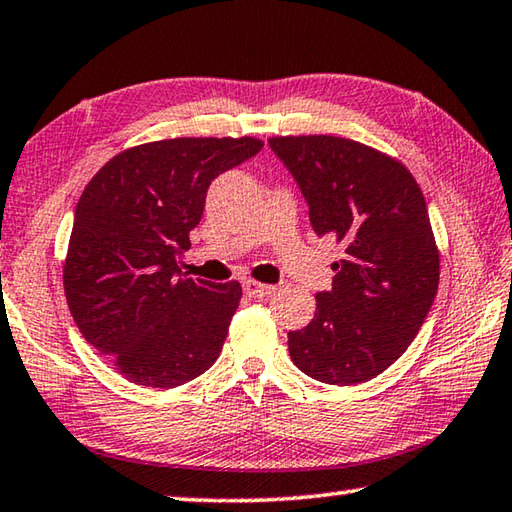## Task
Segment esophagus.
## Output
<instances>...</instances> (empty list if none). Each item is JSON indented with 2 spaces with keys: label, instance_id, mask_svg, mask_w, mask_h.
<instances>
[{
  "label": "esophagus",
  "instance_id": "esophagus-1",
  "mask_svg": "<svg viewBox=\"0 0 512 512\" xmlns=\"http://www.w3.org/2000/svg\"><path fill=\"white\" fill-rule=\"evenodd\" d=\"M244 291L250 298H268L275 291V287H271V284L255 282V280H244Z\"/></svg>",
  "mask_w": 512,
  "mask_h": 512
}]
</instances>
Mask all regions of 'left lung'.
<instances>
[{
  "label": "left lung",
  "mask_w": 512,
  "mask_h": 512,
  "mask_svg": "<svg viewBox=\"0 0 512 512\" xmlns=\"http://www.w3.org/2000/svg\"><path fill=\"white\" fill-rule=\"evenodd\" d=\"M268 146L296 178L316 235L345 248L311 323L289 332L291 361L323 384H361L402 357L436 298L427 203L402 162L366 144L289 135Z\"/></svg>",
  "instance_id": "left-lung-1"
}]
</instances>
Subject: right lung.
I'll use <instances>...</instances> for the list:
<instances>
[{
    "instance_id": "add662e5",
    "label": "right lung",
    "mask_w": 512,
    "mask_h": 512,
    "mask_svg": "<svg viewBox=\"0 0 512 512\" xmlns=\"http://www.w3.org/2000/svg\"><path fill=\"white\" fill-rule=\"evenodd\" d=\"M255 137H176L103 164L74 212L63 284L94 350L128 381L173 388L219 359L239 282L180 273L216 176L262 151Z\"/></svg>"
}]
</instances>
